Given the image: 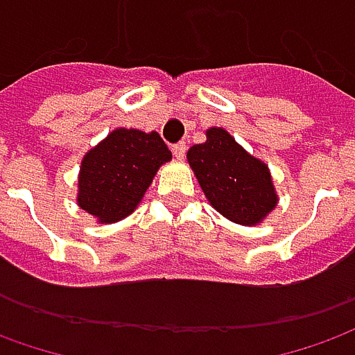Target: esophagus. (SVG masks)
<instances>
[{
	"mask_svg": "<svg viewBox=\"0 0 355 355\" xmlns=\"http://www.w3.org/2000/svg\"><path fill=\"white\" fill-rule=\"evenodd\" d=\"M173 155L177 159H184V155H187V144H177V146H173Z\"/></svg>",
	"mask_w": 355,
	"mask_h": 355,
	"instance_id": "34e87169",
	"label": "esophagus"
}]
</instances>
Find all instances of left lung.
<instances>
[{"label": "left lung", "mask_w": 355, "mask_h": 355, "mask_svg": "<svg viewBox=\"0 0 355 355\" xmlns=\"http://www.w3.org/2000/svg\"><path fill=\"white\" fill-rule=\"evenodd\" d=\"M187 159L211 208L229 221L252 227L278 206L268 165L239 146L225 128L206 130V141L190 147Z\"/></svg>", "instance_id": "left-lung-1"}]
</instances>
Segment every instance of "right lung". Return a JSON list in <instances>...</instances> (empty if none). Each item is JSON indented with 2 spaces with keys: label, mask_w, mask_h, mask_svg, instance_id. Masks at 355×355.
Returning a JSON list of instances; mask_svg holds the SVG:
<instances>
[{
  "label": "right lung",
  "mask_w": 355,
  "mask_h": 355,
  "mask_svg": "<svg viewBox=\"0 0 355 355\" xmlns=\"http://www.w3.org/2000/svg\"><path fill=\"white\" fill-rule=\"evenodd\" d=\"M173 159L157 132L116 128L81 159L77 206L98 223H116L136 211L161 165Z\"/></svg>",
  "instance_id": "right-lung-1"
}]
</instances>
